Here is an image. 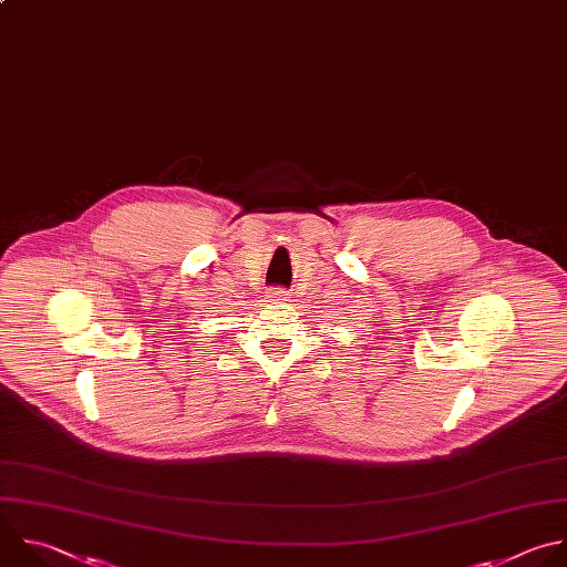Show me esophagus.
<instances>
[{"instance_id": "obj_1", "label": "esophagus", "mask_w": 567, "mask_h": 567, "mask_svg": "<svg viewBox=\"0 0 567 567\" xmlns=\"http://www.w3.org/2000/svg\"><path fill=\"white\" fill-rule=\"evenodd\" d=\"M267 298H269V302H285V300H289V291H285V289H271Z\"/></svg>"}]
</instances>
